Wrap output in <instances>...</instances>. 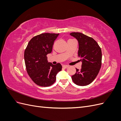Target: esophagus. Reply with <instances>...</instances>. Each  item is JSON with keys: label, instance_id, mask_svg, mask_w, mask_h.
<instances>
[{"label": "esophagus", "instance_id": "1", "mask_svg": "<svg viewBox=\"0 0 121 121\" xmlns=\"http://www.w3.org/2000/svg\"><path fill=\"white\" fill-rule=\"evenodd\" d=\"M68 67H69V65H63V67L64 68H67Z\"/></svg>", "mask_w": 121, "mask_h": 121}]
</instances>
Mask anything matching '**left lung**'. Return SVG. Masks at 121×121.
<instances>
[{
    "instance_id": "obj_1",
    "label": "left lung",
    "mask_w": 121,
    "mask_h": 121,
    "mask_svg": "<svg viewBox=\"0 0 121 121\" xmlns=\"http://www.w3.org/2000/svg\"><path fill=\"white\" fill-rule=\"evenodd\" d=\"M70 35L78 41V56L82 62L80 70L76 69L72 79L76 85L86 86L92 83L101 66L102 53L100 46L92 37L81 33L72 32Z\"/></svg>"
}]
</instances>
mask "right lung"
I'll use <instances>...</instances> for the list:
<instances>
[{
	"label": "right lung",
	"mask_w": 121,
	"mask_h": 121,
	"mask_svg": "<svg viewBox=\"0 0 121 121\" xmlns=\"http://www.w3.org/2000/svg\"><path fill=\"white\" fill-rule=\"evenodd\" d=\"M59 34L42 33L33 37L24 52L25 63L29 76L35 84L48 87L55 82L61 70L60 64L53 65L47 61V54L52 52L54 40Z\"/></svg>",
	"instance_id": "add662e5"
}]
</instances>
